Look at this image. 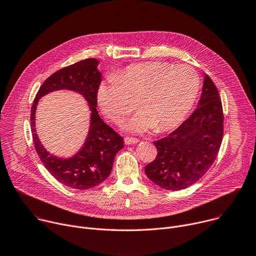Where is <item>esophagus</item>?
<instances>
[{
    "label": "esophagus",
    "instance_id": "34e87169",
    "mask_svg": "<svg viewBox=\"0 0 256 256\" xmlns=\"http://www.w3.org/2000/svg\"><path fill=\"white\" fill-rule=\"evenodd\" d=\"M138 142V140L136 138H132V136H126L124 138L126 144H136Z\"/></svg>",
    "mask_w": 256,
    "mask_h": 256
}]
</instances>
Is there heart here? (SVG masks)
<instances>
[{
    "instance_id": "heart-1",
    "label": "heart",
    "mask_w": 256,
    "mask_h": 256,
    "mask_svg": "<svg viewBox=\"0 0 256 256\" xmlns=\"http://www.w3.org/2000/svg\"><path fill=\"white\" fill-rule=\"evenodd\" d=\"M200 87V76L190 66L147 62L128 66L101 82L97 102L108 118L120 122L132 110L130 99L136 98L140 112L128 128L134 132L155 128L163 132L186 118Z\"/></svg>"
}]
</instances>
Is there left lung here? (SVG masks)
<instances>
[{"label":"left lung","instance_id":"obj_1","mask_svg":"<svg viewBox=\"0 0 256 256\" xmlns=\"http://www.w3.org/2000/svg\"><path fill=\"white\" fill-rule=\"evenodd\" d=\"M223 134L222 101L212 79L204 75L198 108L174 132L154 142L158 153L144 167L146 175L164 190H186L210 168Z\"/></svg>","mask_w":256,"mask_h":256}]
</instances>
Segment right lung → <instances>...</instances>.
<instances>
[{
    "instance_id": "obj_1",
    "label": "right lung",
    "mask_w": 256,
    "mask_h": 256,
    "mask_svg": "<svg viewBox=\"0 0 256 256\" xmlns=\"http://www.w3.org/2000/svg\"><path fill=\"white\" fill-rule=\"evenodd\" d=\"M98 64L96 58H86L56 70L40 86L31 107L32 138L40 161L62 184L79 190L92 188L103 182L112 172L116 153L124 147L122 136L101 120L96 109L97 90L102 77L97 70ZM62 88L83 94L92 110L90 128L84 147L68 160L50 154L43 148L34 130V110L38 100Z\"/></svg>"
}]
</instances>
